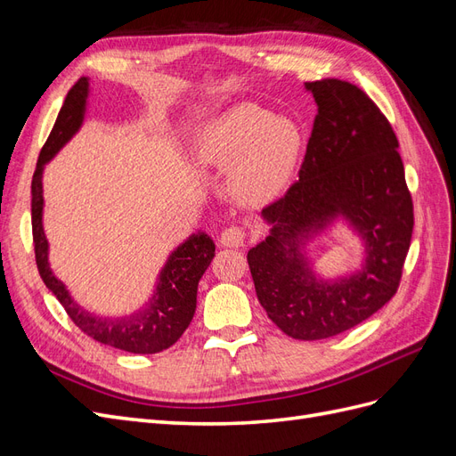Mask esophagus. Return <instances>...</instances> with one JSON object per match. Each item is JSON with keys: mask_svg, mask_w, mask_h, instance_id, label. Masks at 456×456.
<instances>
[{"mask_svg": "<svg viewBox=\"0 0 456 456\" xmlns=\"http://www.w3.org/2000/svg\"><path fill=\"white\" fill-rule=\"evenodd\" d=\"M218 241L223 247H241L245 241V230H241L238 226H230L226 230H223Z\"/></svg>", "mask_w": 456, "mask_h": 456, "instance_id": "esophagus-1", "label": "esophagus"}]
</instances>
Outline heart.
I'll list each match as a JSON object with an SVG mask.
<instances>
[{"mask_svg":"<svg viewBox=\"0 0 456 456\" xmlns=\"http://www.w3.org/2000/svg\"><path fill=\"white\" fill-rule=\"evenodd\" d=\"M305 148L298 123L255 102H238L209 119L194 141L205 167L230 169L232 188L247 201L278 198L291 183Z\"/></svg>","mask_w":456,"mask_h":456,"instance_id":"1","label":"heart"}]
</instances>
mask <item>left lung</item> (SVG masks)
Listing matches in <instances>:
<instances>
[{"instance_id":"obj_1","label":"left lung","mask_w":456,"mask_h":456,"mask_svg":"<svg viewBox=\"0 0 456 456\" xmlns=\"http://www.w3.org/2000/svg\"><path fill=\"white\" fill-rule=\"evenodd\" d=\"M317 116L298 181L262 209L266 240L247 253L270 320L297 340H320L365 322L402 280L412 200L399 142L377 104L348 81H308ZM337 222L364 243L360 269L323 279L305 245Z\"/></svg>"}]
</instances>
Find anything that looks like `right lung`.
<instances>
[{
  "label": "right lung",
  "mask_w": 456,
  "mask_h": 456,
  "mask_svg": "<svg viewBox=\"0 0 456 456\" xmlns=\"http://www.w3.org/2000/svg\"><path fill=\"white\" fill-rule=\"evenodd\" d=\"M87 99L89 77H81L68 91L49 139L39 151L32 178V233L37 270L49 291L87 337L123 352L158 354L173 346L194 317L198 283L215 256V243L201 230L191 233L165 260L154 293L133 314L99 315L77 305L49 265V241L44 232V169L84 126Z\"/></svg>",
  "instance_id": "1"
}]
</instances>
